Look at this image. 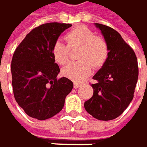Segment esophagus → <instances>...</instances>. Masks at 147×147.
<instances>
[{"label":"esophagus","instance_id":"esophagus-1","mask_svg":"<svg viewBox=\"0 0 147 147\" xmlns=\"http://www.w3.org/2000/svg\"><path fill=\"white\" fill-rule=\"evenodd\" d=\"M80 86V84H79V83H77V82H74V87L75 89L79 88Z\"/></svg>","mask_w":147,"mask_h":147}]
</instances>
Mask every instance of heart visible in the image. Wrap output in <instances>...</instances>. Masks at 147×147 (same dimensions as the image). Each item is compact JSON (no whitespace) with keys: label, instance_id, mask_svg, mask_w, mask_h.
<instances>
[{"label":"heart","instance_id":"1","mask_svg":"<svg viewBox=\"0 0 147 147\" xmlns=\"http://www.w3.org/2000/svg\"><path fill=\"white\" fill-rule=\"evenodd\" d=\"M65 38L67 44L56 41L52 47L54 60L60 65L66 64L69 60L70 49L80 48L77 62H72L62 69V74L74 81H82L95 68L102 67L109 55L106 41L86 26H77L69 31Z\"/></svg>","mask_w":147,"mask_h":147}]
</instances>
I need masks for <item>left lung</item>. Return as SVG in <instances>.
<instances>
[{"mask_svg":"<svg viewBox=\"0 0 147 147\" xmlns=\"http://www.w3.org/2000/svg\"><path fill=\"white\" fill-rule=\"evenodd\" d=\"M109 48V55L93 76V95L85 102L86 110L100 121L115 119L127 108L134 98L139 76L137 57L121 36L110 26L95 24Z\"/></svg>","mask_w":147,"mask_h":147,"instance_id":"left-lung-1","label":"left lung"}]
</instances>
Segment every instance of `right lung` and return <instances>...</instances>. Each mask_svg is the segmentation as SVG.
Segmentation results:
<instances>
[{"instance_id":"obj_1","label":"right lung","mask_w":147,"mask_h":147,"mask_svg":"<svg viewBox=\"0 0 147 147\" xmlns=\"http://www.w3.org/2000/svg\"><path fill=\"white\" fill-rule=\"evenodd\" d=\"M72 25L46 23L31 31L16 48L11 63L13 95L18 105L31 117L42 121L62 110L74 87L66 77L57 79L59 66L52 47Z\"/></svg>"}]
</instances>
